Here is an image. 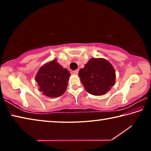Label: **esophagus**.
Instances as JSON below:
<instances>
[{
	"instance_id": "obj_1",
	"label": "esophagus",
	"mask_w": 151,
	"mask_h": 151,
	"mask_svg": "<svg viewBox=\"0 0 151 151\" xmlns=\"http://www.w3.org/2000/svg\"><path fill=\"white\" fill-rule=\"evenodd\" d=\"M78 70H75V71H72V72H71V74H72V75H78Z\"/></svg>"
}]
</instances>
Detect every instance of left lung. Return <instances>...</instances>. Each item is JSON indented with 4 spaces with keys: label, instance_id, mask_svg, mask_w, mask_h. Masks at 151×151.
Instances as JSON below:
<instances>
[{
    "label": "left lung",
    "instance_id": "8db88e82",
    "mask_svg": "<svg viewBox=\"0 0 151 151\" xmlns=\"http://www.w3.org/2000/svg\"><path fill=\"white\" fill-rule=\"evenodd\" d=\"M86 91L94 96L106 94L114 85L116 73L108 60L103 58H92L78 72Z\"/></svg>",
    "mask_w": 151,
    "mask_h": 151
}]
</instances>
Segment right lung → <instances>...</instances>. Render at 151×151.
Masks as SVG:
<instances>
[{
	"mask_svg": "<svg viewBox=\"0 0 151 151\" xmlns=\"http://www.w3.org/2000/svg\"><path fill=\"white\" fill-rule=\"evenodd\" d=\"M70 76L57 59L45 63L40 67L35 76L39 91L50 98L60 96L65 93Z\"/></svg>",
	"mask_w": 151,
	"mask_h": 151,
	"instance_id": "right-lung-1",
	"label": "right lung"
}]
</instances>
